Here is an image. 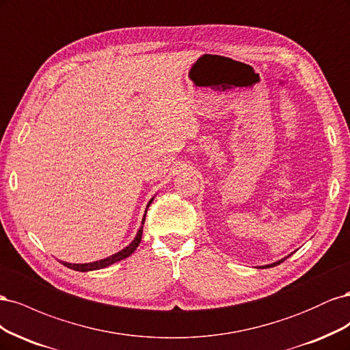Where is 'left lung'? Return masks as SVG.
I'll return each mask as SVG.
<instances>
[{
	"label": "left lung",
	"instance_id": "obj_1",
	"mask_svg": "<svg viewBox=\"0 0 350 350\" xmlns=\"http://www.w3.org/2000/svg\"><path fill=\"white\" fill-rule=\"evenodd\" d=\"M289 256H291V254H289ZM288 256V257H289ZM288 257H284V258H282V260H279V261H276V262H271V264H266V266H260V267H262V269H266V267H274V266H278V264H280L282 261H284L286 258H288Z\"/></svg>",
	"mask_w": 350,
	"mask_h": 350
}]
</instances>
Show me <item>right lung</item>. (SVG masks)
<instances>
[{"label": "right lung", "instance_id": "1", "mask_svg": "<svg viewBox=\"0 0 350 350\" xmlns=\"http://www.w3.org/2000/svg\"><path fill=\"white\" fill-rule=\"evenodd\" d=\"M153 200H154V197H153V198H150L149 204H147V207H146V213H147V208H149V206L152 204V201H153ZM146 213H144L143 220H142V226L139 228V230H137V235H135V238H134V239H133V241H131V242L129 243V245H126L125 248H122L121 251L112 254V256H109V257H107V258L99 260V261H93V262H84V264H71V262H67V261H61V262L64 264L66 267L72 269V270H76V271H92V270L105 269V267L111 266V264H113V262H116V261H121V260H124V258H126V257H130L131 254L137 250V247L140 245V242H142L143 225H144V220H146Z\"/></svg>", "mask_w": 350, "mask_h": 350}]
</instances>
